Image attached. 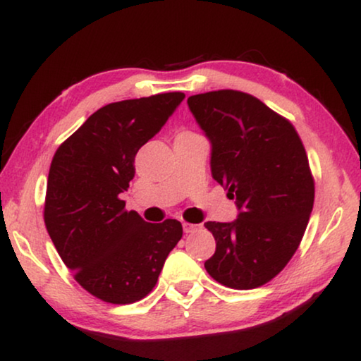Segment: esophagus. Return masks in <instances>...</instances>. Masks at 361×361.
Returning <instances> with one entry per match:
<instances>
[{
	"instance_id": "34e87169",
	"label": "esophagus",
	"mask_w": 361,
	"mask_h": 361,
	"mask_svg": "<svg viewBox=\"0 0 361 361\" xmlns=\"http://www.w3.org/2000/svg\"><path fill=\"white\" fill-rule=\"evenodd\" d=\"M182 226H184V233H187V234L197 233L198 229H200V224H192V223H184Z\"/></svg>"
}]
</instances>
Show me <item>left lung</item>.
Wrapping results in <instances>:
<instances>
[{
    "instance_id": "1",
    "label": "left lung",
    "mask_w": 361,
    "mask_h": 361,
    "mask_svg": "<svg viewBox=\"0 0 361 361\" xmlns=\"http://www.w3.org/2000/svg\"><path fill=\"white\" fill-rule=\"evenodd\" d=\"M187 104L212 142L213 179L241 210L233 223H205L216 241L205 269L228 288H259L305 236L314 205L306 149L288 118L247 92L210 91Z\"/></svg>"
}]
</instances>
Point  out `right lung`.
Masks as SVG:
<instances>
[{
    "label": "right lung",
    "instance_id": "add662e5",
    "mask_svg": "<svg viewBox=\"0 0 361 361\" xmlns=\"http://www.w3.org/2000/svg\"><path fill=\"white\" fill-rule=\"evenodd\" d=\"M184 92L107 104L68 137L51 159L44 221L73 276L111 305L143 300L182 238L177 219L146 223L120 193L138 149L159 132Z\"/></svg>",
    "mask_w": 361,
    "mask_h": 361
}]
</instances>
